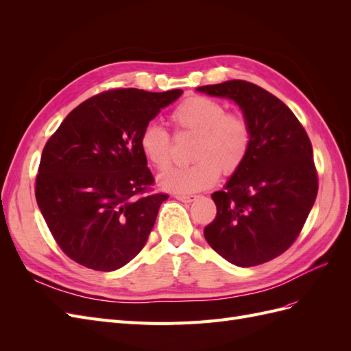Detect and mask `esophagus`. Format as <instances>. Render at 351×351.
<instances>
[{"mask_svg": "<svg viewBox=\"0 0 351 351\" xmlns=\"http://www.w3.org/2000/svg\"><path fill=\"white\" fill-rule=\"evenodd\" d=\"M174 197L184 202V204H190V202H193L196 199V196H193V195H176Z\"/></svg>", "mask_w": 351, "mask_h": 351, "instance_id": "obj_1", "label": "esophagus"}]
</instances>
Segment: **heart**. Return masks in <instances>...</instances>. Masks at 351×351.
Listing matches in <instances>:
<instances>
[{
    "label": "heart",
    "instance_id": "obj_1",
    "mask_svg": "<svg viewBox=\"0 0 351 351\" xmlns=\"http://www.w3.org/2000/svg\"><path fill=\"white\" fill-rule=\"evenodd\" d=\"M176 133L195 134L190 147L193 164L168 169L159 186L174 193H193L214 186L221 176L236 174L247 161L253 145V129L241 111H226L218 99L190 95L169 115ZM145 159L156 169L171 162V134L156 124H146L139 134Z\"/></svg>",
    "mask_w": 351,
    "mask_h": 351
}]
</instances>
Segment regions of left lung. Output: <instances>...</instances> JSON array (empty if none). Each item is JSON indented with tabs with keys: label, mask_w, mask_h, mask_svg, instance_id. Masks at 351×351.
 Segmentation results:
<instances>
[{
	"label": "left lung",
	"mask_w": 351,
	"mask_h": 351,
	"mask_svg": "<svg viewBox=\"0 0 351 351\" xmlns=\"http://www.w3.org/2000/svg\"><path fill=\"white\" fill-rule=\"evenodd\" d=\"M197 90L237 102L252 123L247 161L212 193L217 217L204 234L230 263L256 267L291 246L315 204L319 183L311 139L293 111L258 84L228 80Z\"/></svg>",
	"instance_id": "1"
}]
</instances>
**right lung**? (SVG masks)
<instances>
[{
  "mask_svg": "<svg viewBox=\"0 0 351 351\" xmlns=\"http://www.w3.org/2000/svg\"><path fill=\"white\" fill-rule=\"evenodd\" d=\"M182 89H110L82 102L52 134L38 168L35 196L67 256L110 272L129 263L149 237L165 193L141 152L139 134Z\"/></svg>",
  "mask_w": 351,
  "mask_h": 351,
  "instance_id": "1",
  "label": "right lung"
}]
</instances>
